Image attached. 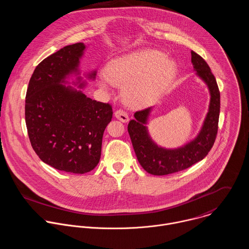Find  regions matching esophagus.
<instances>
[{"label":"esophagus","instance_id":"34e87169","mask_svg":"<svg viewBox=\"0 0 249 249\" xmlns=\"http://www.w3.org/2000/svg\"><path fill=\"white\" fill-rule=\"evenodd\" d=\"M114 115H115V117H116L117 119H119L121 122L126 123V122H128V120H129L128 113H127L125 110H123V109H117V110L114 112Z\"/></svg>","mask_w":249,"mask_h":249}]
</instances>
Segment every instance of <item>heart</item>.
I'll return each instance as SVG.
<instances>
[{
    "mask_svg": "<svg viewBox=\"0 0 249 249\" xmlns=\"http://www.w3.org/2000/svg\"><path fill=\"white\" fill-rule=\"evenodd\" d=\"M176 72L173 61L158 50H145L110 61L105 68L106 77L100 86L109 82L125 86L124 96L133 105H145L157 98L170 84Z\"/></svg>",
    "mask_w": 249,
    "mask_h": 249,
    "instance_id": "obj_1",
    "label": "heart"
}]
</instances>
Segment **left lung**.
Masks as SVG:
<instances>
[{"instance_id":"8db88e82","label":"left lung","mask_w":249,"mask_h":249,"mask_svg":"<svg viewBox=\"0 0 249 249\" xmlns=\"http://www.w3.org/2000/svg\"><path fill=\"white\" fill-rule=\"evenodd\" d=\"M191 62L197 71V75L207 84L211 93L208 114L195 140L175 150L158 147L150 138L146 127L152 107L136 111L135 119L128 124V133L137 159L143 168L151 174L166 175L184 170L202 160L214 146L218 134L221 106L219 87L209 65L194 51H191Z\"/></svg>"}]
</instances>
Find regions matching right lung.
Returning a JSON list of instances; mask_svg holds the SVG:
<instances>
[{
	"instance_id": "obj_1",
	"label": "right lung",
	"mask_w": 249,
	"mask_h": 249,
	"mask_svg": "<svg viewBox=\"0 0 249 249\" xmlns=\"http://www.w3.org/2000/svg\"><path fill=\"white\" fill-rule=\"evenodd\" d=\"M84 43L68 45L35 68L25 96V123L32 149L50 166L86 173L99 162L102 136L112 118L109 103L62 85L77 72ZM95 72L89 75L93 79Z\"/></svg>"
}]
</instances>
